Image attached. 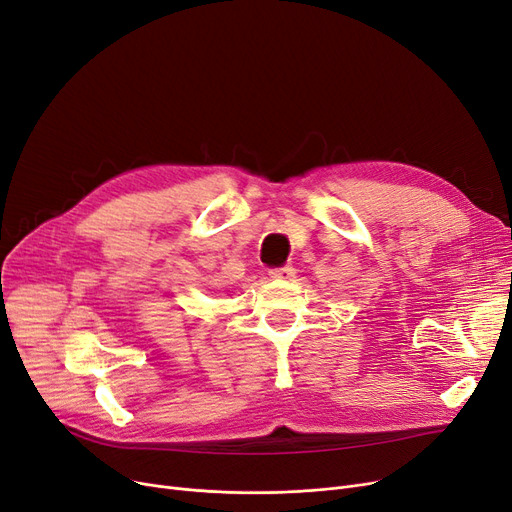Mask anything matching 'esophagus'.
Returning a JSON list of instances; mask_svg holds the SVG:
<instances>
[{"instance_id":"esophagus-1","label":"esophagus","mask_w":512,"mask_h":512,"mask_svg":"<svg viewBox=\"0 0 512 512\" xmlns=\"http://www.w3.org/2000/svg\"><path fill=\"white\" fill-rule=\"evenodd\" d=\"M270 276L278 278V280H291L295 276V268H293V265H284V268H274V270H270Z\"/></svg>"}]
</instances>
